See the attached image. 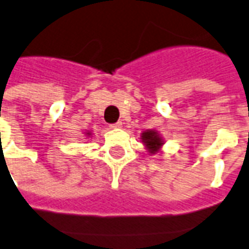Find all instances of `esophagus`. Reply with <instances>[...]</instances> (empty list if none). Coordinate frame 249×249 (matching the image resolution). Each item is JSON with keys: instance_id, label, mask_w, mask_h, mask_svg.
Here are the masks:
<instances>
[{"instance_id": "esophagus-1", "label": "esophagus", "mask_w": 249, "mask_h": 249, "mask_svg": "<svg viewBox=\"0 0 249 249\" xmlns=\"http://www.w3.org/2000/svg\"><path fill=\"white\" fill-rule=\"evenodd\" d=\"M110 128H121V127H122V122H121V121H119V122H117V123H113V124H110Z\"/></svg>"}]
</instances>
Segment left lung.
Wrapping results in <instances>:
<instances>
[{
  "mask_svg": "<svg viewBox=\"0 0 249 249\" xmlns=\"http://www.w3.org/2000/svg\"><path fill=\"white\" fill-rule=\"evenodd\" d=\"M141 141L144 142L145 148L148 149L150 154H156L160 150L163 145L162 137L156 130H146L141 134Z\"/></svg>",
  "mask_w": 249,
  "mask_h": 249,
  "instance_id": "left-lung-1",
  "label": "left lung"
}]
</instances>
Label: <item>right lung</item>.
Segmentation results:
<instances>
[{
	"instance_id": "obj_1",
	"label": "right lung",
	"mask_w": 249,
	"mask_h": 249,
	"mask_svg": "<svg viewBox=\"0 0 249 249\" xmlns=\"http://www.w3.org/2000/svg\"><path fill=\"white\" fill-rule=\"evenodd\" d=\"M86 135H87V136H90V135H91V132H89V131H87V132H86Z\"/></svg>"
}]
</instances>
